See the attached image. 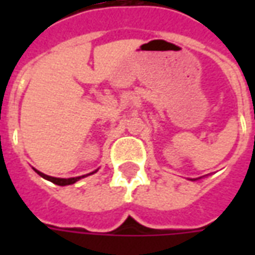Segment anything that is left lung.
I'll use <instances>...</instances> for the list:
<instances>
[{"instance_id": "8db88e82", "label": "left lung", "mask_w": 255, "mask_h": 255, "mask_svg": "<svg viewBox=\"0 0 255 255\" xmlns=\"http://www.w3.org/2000/svg\"><path fill=\"white\" fill-rule=\"evenodd\" d=\"M199 179H201V177H199ZM190 180H198V179H190Z\"/></svg>"}]
</instances>
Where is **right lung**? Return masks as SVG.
Listing matches in <instances>:
<instances>
[{
    "label": "right lung",
    "instance_id": "add662e5",
    "mask_svg": "<svg viewBox=\"0 0 255 255\" xmlns=\"http://www.w3.org/2000/svg\"><path fill=\"white\" fill-rule=\"evenodd\" d=\"M34 171L39 175L41 177H43V179H46V180H49V182L54 183V184H57V186H69V184H73V183H76L78 180H80V179H83V177L89 176V175H93V173H95V172L98 171V169H95L94 172H91V173H87V175H83V176H76V177H68V179H63V177H53V176H49V175H45V173H42V172H39L38 169H35L34 168Z\"/></svg>",
    "mask_w": 255,
    "mask_h": 255
}]
</instances>
